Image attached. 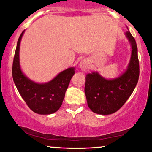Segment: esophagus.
<instances>
[{
  "label": "esophagus",
  "mask_w": 152,
  "mask_h": 152,
  "mask_svg": "<svg viewBox=\"0 0 152 152\" xmlns=\"http://www.w3.org/2000/svg\"><path fill=\"white\" fill-rule=\"evenodd\" d=\"M79 66L82 71H86V70L88 68V63L86 61H81V63H80V64H79Z\"/></svg>",
  "instance_id": "1"
}]
</instances>
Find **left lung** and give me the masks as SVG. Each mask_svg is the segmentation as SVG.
<instances>
[{"label": "left lung", "mask_w": 152, "mask_h": 152, "mask_svg": "<svg viewBox=\"0 0 152 152\" xmlns=\"http://www.w3.org/2000/svg\"><path fill=\"white\" fill-rule=\"evenodd\" d=\"M126 35L132 48L127 70L116 79L107 80L97 72L86 76L84 91L88 106L99 115L115 113L125 104L136 87L139 77V62L136 40L129 31Z\"/></svg>", "instance_id": "obj_1"}]
</instances>
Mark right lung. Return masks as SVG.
<instances>
[{"mask_svg":"<svg viewBox=\"0 0 152 152\" xmlns=\"http://www.w3.org/2000/svg\"><path fill=\"white\" fill-rule=\"evenodd\" d=\"M24 32L22 31L18 39L15 52L13 79L21 97L31 110L40 115L52 114L61 107L70 81L75 73V68L65 70L45 84H37L28 79L21 71L19 63L20 42Z\"/></svg>","mask_w":152,"mask_h":152,"instance_id":"right-lung-1","label":"right lung"}]
</instances>
